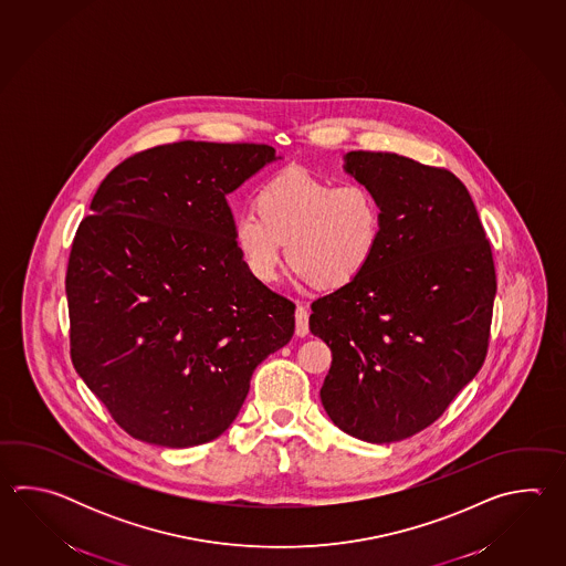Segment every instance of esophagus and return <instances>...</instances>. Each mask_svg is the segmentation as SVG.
Returning <instances> with one entry per match:
<instances>
[{
  "instance_id": "1",
  "label": "esophagus",
  "mask_w": 566,
  "mask_h": 566,
  "mask_svg": "<svg viewBox=\"0 0 566 566\" xmlns=\"http://www.w3.org/2000/svg\"><path fill=\"white\" fill-rule=\"evenodd\" d=\"M295 334L300 337L310 334V313L301 305H297V310H295Z\"/></svg>"
}]
</instances>
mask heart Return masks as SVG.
<instances>
[{
	"instance_id": "obj_1",
	"label": "heart",
	"mask_w": 566,
	"mask_h": 566,
	"mask_svg": "<svg viewBox=\"0 0 566 566\" xmlns=\"http://www.w3.org/2000/svg\"><path fill=\"white\" fill-rule=\"evenodd\" d=\"M254 213L237 218L232 237L242 265L261 283L283 263L317 291L348 287L373 265L385 232L378 196L360 181L337 184L287 169L254 196Z\"/></svg>"
}]
</instances>
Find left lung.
<instances>
[{
	"label": "left lung",
	"mask_w": 566,
	"mask_h": 566,
	"mask_svg": "<svg viewBox=\"0 0 566 566\" xmlns=\"http://www.w3.org/2000/svg\"><path fill=\"white\" fill-rule=\"evenodd\" d=\"M344 169L385 210L380 249L348 287L312 303L310 329L332 349L319 390L327 417L368 443L437 421L488 354L495 269L468 188L451 171L382 151Z\"/></svg>",
	"instance_id": "left-lung-1"
}]
</instances>
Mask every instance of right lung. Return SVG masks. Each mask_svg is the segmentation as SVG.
Wrapping results in <instances>:
<instances>
[{"label":"right lung","instance_id":"1","mask_svg":"<svg viewBox=\"0 0 566 566\" xmlns=\"http://www.w3.org/2000/svg\"><path fill=\"white\" fill-rule=\"evenodd\" d=\"M275 159L269 145L178 142L101 181L66 269L71 356L133 439H217L293 336L295 305L242 265L227 202Z\"/></svg>","mask_w":566,"mask_h":566}]
</instances>
